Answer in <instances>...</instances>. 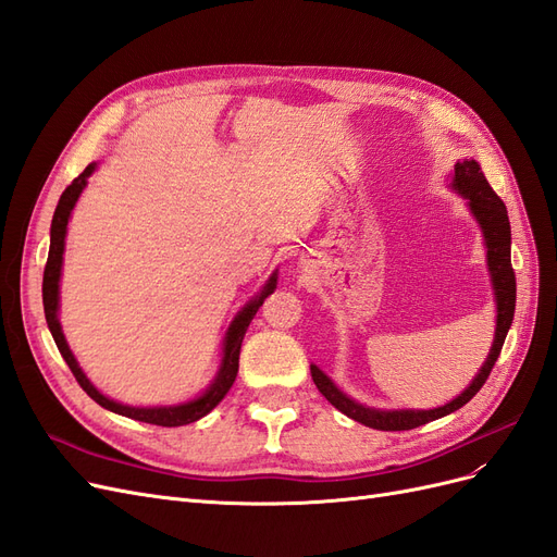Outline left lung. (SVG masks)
I'll use <instances>...</instances> for the list:
<instances>
[{
    "instance_id": "obj_1",
    "label": "left lung",
    "mask_w": 557,
    "mask_h": 557,
    "mask_svg": "<svg viewBox=\"0 0 557 557\" xmlns=\"http://www.w3.org/2000/svg\"><path fill=\"white\" fill-rule=\"evenodd\" d=\"M448 188L458 193L469 207V213L474 215V221L481 227L483 234V246H485V262H487V274H491V285L495 295V336L491 352H487L485 362L476 372V376L469 381L465 391L453 397L450 401L442 404V407L434 409H376L360 404L346 395L339 385H336L323 369L311 364V376L320 393L332 404L334 409H339L344 416L358 420V423L383 430V432H397V430H413L418 425H425L430 420L444 418L453 411L462 409L465 404L474 397L485 379L491 376L493 367L499 358V350L507 339V332L513 323V309H516V276L511 269V225L504 201L495 195L491 183L483 176L481 164L474 158H465L462 162H455L453 174L448 181Z\"/></svg>"
}]
</instances>
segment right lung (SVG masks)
Wrapping results in <instances>:
<instances>
[{
  "mask_svg": "<svg viewBox=\"0 0 557 557\" xmlns=\"http://www.w3.org/2000/svg\"><path fill=\"white\" fill-rule=\"evenodd\" d=\"M99 162H90L78 178L72 181L70 188H66L60 195V201L53 213V223H50V248H48V262L44 269V313H46V323L50 334H53L55 346L62 352L64 362L70 364L72 374L81 383L83 391H86L99 407H104L107 411H113L117 416H125L132 420H139V423H150V425H162V428H178V425H190L195 420L205 418L211 413L221 399L230 393V387L237 379L239 372V352H242V342L244 334L250 325V320L256 318L258 309L262 307V301L276 290V281H278V269H274L269 278L264 281L262 288L252 295L246 305L237 311V315L232 318L230 327L225 330L223 336V346H221V364H218V372L211 379V383L201 391L197 397L185 399L178 404H156V407H134V404H123L117 399L107 397L104 393H99L92 385V381L83 372L78 360L74 358V352L64 339V332L60 325V278H62V262H64V239H66V225H70L72 211L76 207V201L81 193L86 190L88 178L95 174Z\"/></svg>",
  "mask_w": 557,
  "mask_h": 557,
  "instance_id": "right-lung-1",
  "label": "right lung"
}]
</instances>
